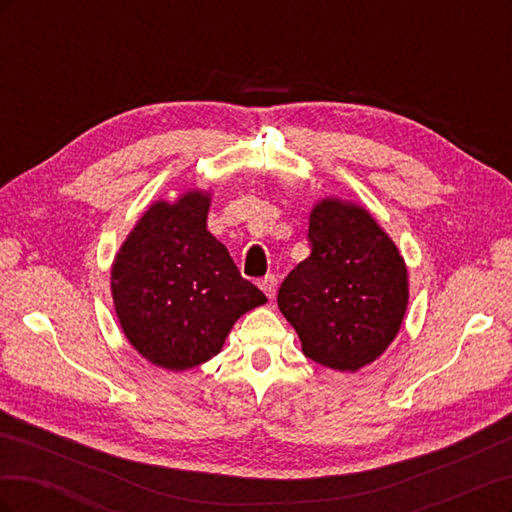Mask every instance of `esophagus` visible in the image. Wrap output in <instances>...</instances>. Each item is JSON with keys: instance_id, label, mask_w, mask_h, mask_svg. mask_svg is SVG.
<instances>
[{"instance_id": "esophagus-1", "label": "esophagus", "mask_w": 512, "mask_h": 512, "mask_svg": "<svg viewBox=\"0 0 512 512\" xmlns=\"http://www.w3.org/2000/svg\"><path fill=\"white\" fill-rule=\"evenodd\" d=\"M260 288H262V292L267 294L269 299H273L275 297V290H277V277L275 275H265L260 280Z\"/></svg>"}]
</instances>
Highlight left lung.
<instances>
[{"instance_id": "obj_1", "label": "left lung", "mask_w": 512, "mask_h": 512, "mask_svg": "<svg viewBox=\"0 0 512 512\" xmlns=\"http://www.w3.org/2000/svg\"><path fill=\"white\" fill-rule=\"evenodd\" d=\"M309 254L277 292L303 354L356 371L391 346L408 307V269L397 245L359 205L324 198L309 213Z\"/></svg>"}]
</instances>
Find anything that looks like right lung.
I'll return each mask as SVG.
<instances>
[{
  "label": "right lung",
  "mask_w": 512,
  "mask_h": 512,
  "mask_svg": "<svg viewBox=\"0 0 512 512\" xmlns=\"http://www.w3.org/2000/svg\"><path fill=\"white\" fill-rule=\"evenodd\" d=\"M211 196L153 203L111 269L115 312L130 344L153 365L183 371L209 361L245 312L267 303L207 230Z\"/></svg>",
  "instance_id": "1"
}]
</instances>
